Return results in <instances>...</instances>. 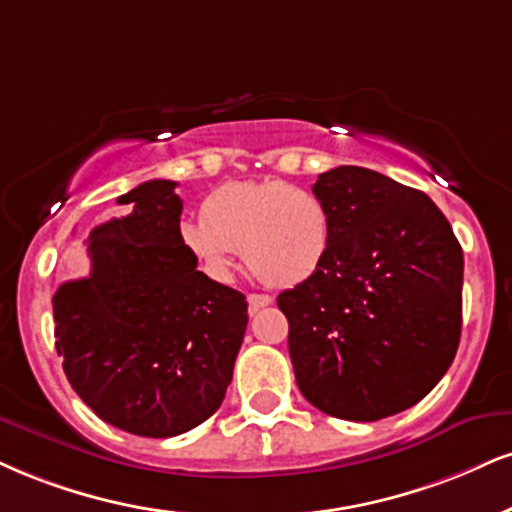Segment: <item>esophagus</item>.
Wrapping results in <instances>:
<instances>
[{
  "label": "esophagus",
  "instance_id": "34e87169",
  "mask_svg": "<svg viewBox=\"0 0 512 512\" xmlns=\"http://www.w3.org/2000/svg\"><path fill=\"white\" fill-rule=\"evenodd\" d=\"M267 305H272V298H269V295H264V293H250L248 295L250 315H252V312L262 310V307H267Z\"/></svg>",
  "mask_w": 512,
  "mask_h": 512
}]
</instances>
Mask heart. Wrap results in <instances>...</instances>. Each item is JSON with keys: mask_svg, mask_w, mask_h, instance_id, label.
<instances>
[{"mask_svg": "<svg viewBox=\"0 0 512 512\" xmlns=\"http://www.w3.org/2000/svg\"><path fill=\"white\" fill-rule=\"evenodd\" d=\"M181 245L212 279H229L238 250L262 283L310 279L331 250L334 221L315 190L286 181L226 183L202 202V221H183Z\"/></svg>", "mask_w": 512, "mask_h": 512, "instance_id": "obj_1", "label": "heart"}]
</instances>
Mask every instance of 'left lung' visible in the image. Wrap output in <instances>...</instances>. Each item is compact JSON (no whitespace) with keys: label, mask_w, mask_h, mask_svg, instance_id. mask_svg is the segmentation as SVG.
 Segmentation results:
<instances>
[{"label":"left lung","mask_w":512,"mask_h":512,"mask_svg":"<svg viewBox=\"0 0 512 512\" xmlns=\"http://www.w3.org/2000/svg\"><path fill=\"white\" fill-rule=\"evenodd\" d=\"M331 250L276 303L295 381L338 420L412 408L451 367L463 326V248L422 190L362 166L319 174Z\"/></svg>","instance_id":"left-lung-1"}]
</instances>
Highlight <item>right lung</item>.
Returning a JSON list of instances; mask_svg holds the SVG:
<instances>
[{
  "instance_id": "1",
  "label": "right lung",
  "mask_w": 512,
  "mask_h": 512,
  "mask_svg": "<svg viewBox=\"0 0 512 512\" xmlns=\"http://www.w3.org/2000/svg\"><path fill=\"white\" fill-rule=\"evenodd\" d=\"M174 188L145 181L121 195L126 217L90 231V276L52 298L73 391L100 420L150 439L219 410L248 326L245 295L197 272L181 245Z\"/></svg>"
}]
</instances>
